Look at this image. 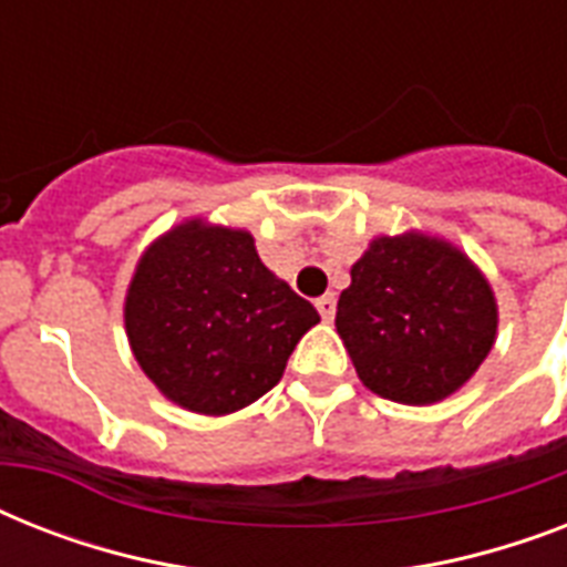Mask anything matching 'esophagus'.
I'll use <instances>...</instances> for the list:
<instances>
[{
    "label": "esophagus",
    "mask_w": 567,
    "mask_h": 567,
    "mask_svg": "<svg viewBox=\"0 0 567 567\" xmlns=\"http://www.w3.org/2000/svg\"><path fill=\"white\" fill-rule=\"evenodd\" d=\"M318 311H320V318L327 320V323L336 318V293H323V297L318 300Z\"/></svg>",
    "instance_id": "1"
}]
</instances>
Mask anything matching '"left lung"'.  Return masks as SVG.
I'll list each match as a JSON object with an SVG mask.
<instances>
[{
  "label": "left lung",
  "instance_id": "left-lung-1",
  "mask_svg": "<svg viewBox=\"0 0 567 567\" xmlns=\"http://www.w3.org/2000/svg\"><path fill=\"white\" fill-rule=\"evenodd\" d=\"M497 297L465 249L409 229L350 267L336 329L364 388L403 405L456 394L497 341Z\"/></svg>",
  "mask_w": 567,
  "mask_h": 567
}]
</instances>
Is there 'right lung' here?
I'll return each mask as SVG.
<instances>
[{"label":"right lung","instance_id":"add662e5","mask_svg":"<svg viewBox=\"0 0 567 567\" xmlns=\"http://www.w3.org/2000/svg\"><path fill=\"white\" fill-rule=\"evenodd\" d=\"M123 323L141 371L171 403L220 417L282 379L320 315L267 270L247 229L188 217L141 252Z\"/></svg>","mask_w":567,"mask_h":567}]
</instances>
